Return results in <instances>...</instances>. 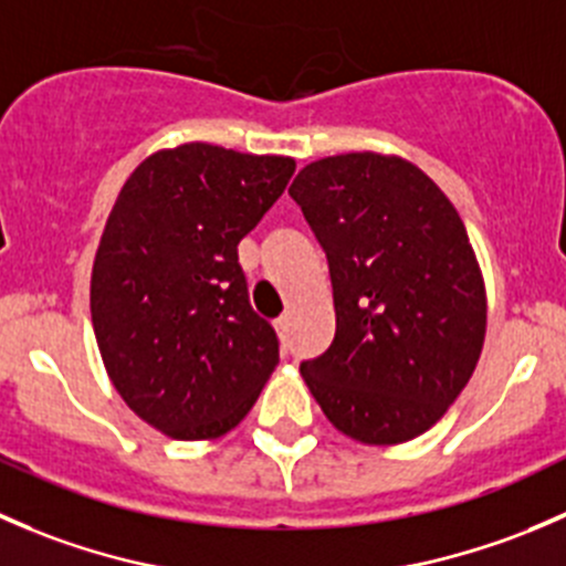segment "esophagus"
<instances>
[{"mask_svg": "<svg viewBox=\"0 0 566 566\" xmlns=\"http://www.w3.org/2000/svg\"><path fill=\"white\" fill-rule=\"evenodd\" d=\"M276 331H279V334H287V331H290V315H282L276 319Z\"/></svg>", "mask_w": 566, "mask_h": 566, "instance_id": "34e87169", "label": "esophagus"}]
</instances>
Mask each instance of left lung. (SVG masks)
Returning a JSON list of instances; mask_svg holds the SVG:
<instances>
[{
	"label": "left lung",
	"mask_w": 566,
	"mask_h": 566,
	"mask_svg": "<svg viewBox=\"0 0 566 566\" xmlns=\"http://www.w3.org/2000/svg\"><path fill=\"white\" fill-rule=\"evenodd\" d=\"M290 197L334 287V342L301 364L312 397L356 441H413L460 397L484 345L488 298L465 224L419 167L380 153L306 164Z\"/></svg>",
	"instance_id": "obj_1"
}]
</instances>
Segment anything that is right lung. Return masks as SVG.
Segmentation results:
<instances>
[{
	"mask_svg": "<svg viewBox=\"0 0 566 566\" xmlns=\"http://www.w3.org/2000/svg\"><path fill=\"white\" fill-rule=\"evenodd\" d=\"M295 161L188 142L130 172L90 282L95 339L114 389L177 441L241 424L279 364L251 310L238 243L282 197Z\"/></svg>",
	"mask_w": 566,
	"mask_h": 566,
	"instance_id": "obj_1",
	"label": "right lung"
}]
</instances>
